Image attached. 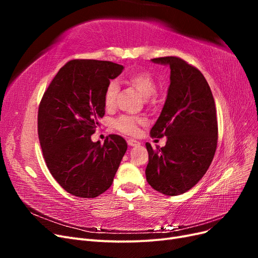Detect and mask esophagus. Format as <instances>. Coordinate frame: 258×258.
Returning a JSON list of instances; mask_svg holds the SVG:
<instances>
[{
    "mask_svg": "<svg viewBox=\"0 0 258 258\" xmlns=\"http://www.w3.org/2000/svg\"><path fill=\"white\" fill-rule=\"evenodd\" d=\"M127 143H128L129 146H138V145H140V142L137 141V140H135V139H128L127 140Z\"/></svg>",
    "mask_w": 258,
    "mask_h": 258,
    "instance_id": "34e87169",
    "label": "esophagus"
}]
</instances>
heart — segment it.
<instances>
[{"mask_svg": "<svg viewBox=\"0 0 258 258\" xmlns=\"http://www.w3.org/2000/svg\"><path fill=\"white\" fill-rule=\"evenodd\" d=\"M124 82L131 87H134L143 98H148L154 95L157 89V83L152 73L147 71H137L128 74L124 77ZM117 92H118V84L112 81L107 85L104 93V104L106 108H112L115 105ZM142 118H136L128 115H121L114 120V127L126 135H136L138 131V124L143 123Z\"/></svg>", "mask_w": 258, "mask_h": 258, "instance_id": "1", "label": "heart"}]
</instances>
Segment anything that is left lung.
<instances>
[{"label":"left lung","instance_id":"8db88e82","mask_svg":"<svg viewBox=\"0 0 258 258\" xmlns=\"http://www.w3.org/2000/svg\"><path fill=\"white\" fill-rule=\"evenodd\" d=\"M170 67V86L151 137H167L163 147L146 143V181L155 190L176 196L202 178L217 146L216 107L212 91L197 68L178 57L152 59Z\"/></svg>","mask_w":258,"mask_h":258}]
</instances>
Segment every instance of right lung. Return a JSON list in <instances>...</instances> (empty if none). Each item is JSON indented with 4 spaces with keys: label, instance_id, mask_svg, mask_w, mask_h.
Instances as JSON below:
<instances>
[{
    "label": "right lung",
    "instance_id": "right-lung-1",
    "mask_svg": "<svg viewBox=\"0 0 258 258\" xmlns=\"http://www.w3.org/2000/svg\"><path fill=\"white\" fill-rule=\"evenodd\" d=\"M123 67L111 61L67 62L38 106L37 132L49 172L73 196L95 198L110 188L127 151L120 136L92 142L105 114L104 93Z\"/></svg>",
    "mask_w": 258,
    "mask_h": 258
}]
</instances>
